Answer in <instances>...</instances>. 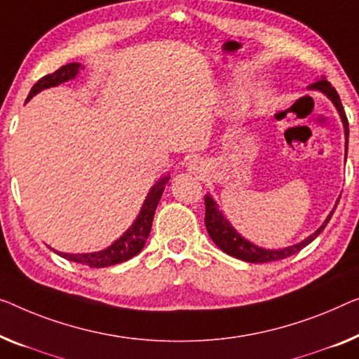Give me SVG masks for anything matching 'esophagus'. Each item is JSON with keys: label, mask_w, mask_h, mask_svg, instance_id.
<instances>
[{"label": "esophagus", "mask_w": 359, "mask_h": 359, "mask_svg": "<svg viewBox=\"0 0 359 359\" xmlns=\"http://www.w3.org/2000/svg\"><path fill=\"white\" fill-rule=\"evenodd\" d=\"M187 169H189L194 175H203L208 170V165L206 161H203L201 158H194L190 159L189 164H187Z\"/></svg>", "instance_id": "esophagus-1"}]
</instances>
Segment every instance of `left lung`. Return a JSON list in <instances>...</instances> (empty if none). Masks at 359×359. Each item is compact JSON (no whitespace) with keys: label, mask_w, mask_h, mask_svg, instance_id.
<instances>
[{"label":"left lung","mask_w":359,"mask_h":359,"mask_svg":"<svg viewBox=\"0 0 359 359\" xmlns=\"http://www.w3.org/2000/svg\"><path fill=\"white\" fill-rule=\"evenodd\" d=\"M309 90H318V92L324 93L327 98L332 101L335 109L339 111V116L341 119V124H344L345 128V158H346V151H348V119H346L344 106H341L340 96L335 92V88L327 82V79L320 77V80L314 82L313 85H309ZM340 200V198H339ZM339 200H337L334 210L329 212V216L325 217V221L323 222L316 232L309 235L303 240V242L292 245V247L287 248H279V250H271V248H263L255 245L253 242H250L245 237H242L237 231H235L233 226L227 221V217L224 216L222 211L219 210L217 203L214 201V198L208 194L205 196V206H206V216H205V224H206V231L210 233V237L212 238V242L221 248L224 253L233 256V258L247 261V263H271V261H279L283 258H288V256L298 253L299 250H303L306 245L313 242L318 235L324 231V227L327 226V222L332 217V214L335 211L337 205H339Z\"/></svg>","instance_id":"8db88e82"}]
</instances>
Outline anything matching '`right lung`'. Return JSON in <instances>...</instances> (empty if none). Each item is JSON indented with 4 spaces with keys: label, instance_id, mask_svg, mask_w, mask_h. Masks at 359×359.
<instances>
[{
    "label": "right lung",
    "instance_id": "1",
    "mask_svg": "<svg viewBox=\"0 0 359 359\" xmlns=\"http://www.w3.org/2000/svg\"><path fill=\"white\" fill-rule=\"evenodd\" d=\"M80 69H83L82 64L71 62V64H66V66L60 67L56 72L48 74V76L41 77L39 82L32 87L29 96H27V101L34 98V96L36 93H40L41 90L57 87V85L67 82V80L76 79ZM169 179H170V175H164V177L159 179L156 184L149 189L148 195L145 198V201H143L140 212H138L135 221H133L132 226L128 227L127 231L122 233L114 243H111L108 248L95 251V253H77V255L61 253V251H56L55 248H51V250L60 256H62L64 259L74 261V263L90 266V267H108V266L124 263V261L133 258V256L140 253L143 247H145L149 231H151L154 211H156L158 203H159V200H161V195H163L165 184H168Z\"/></svg>",
    "mask_w": 359,
    "mask_h": 359
}]
</instances>
